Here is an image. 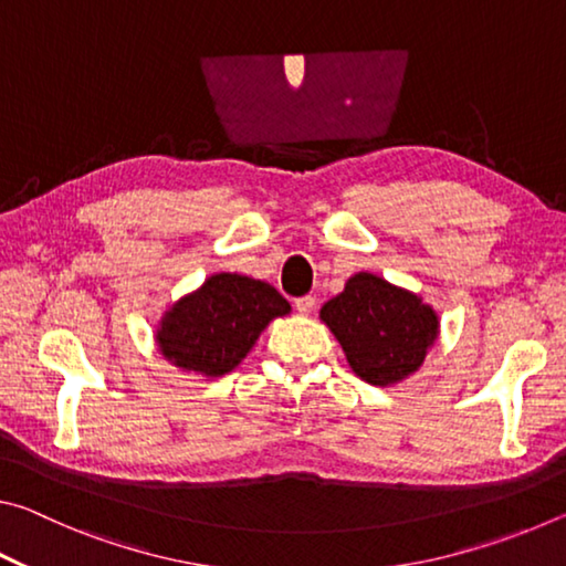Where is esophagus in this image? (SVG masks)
<instances>
[{"label":"esophagus","instance_id":"obj_1","mask_svg":"<svg viewBox=\"0 0 566 566\" xmlns=\"http://www.w3.org/2000/svg\"><path fill=\"white\" fill-rule=\"evenodd\" d=\"M314 304H317V300H314L312 294H306V296H300V300L294 302V306H296V312L300 314H312V310H314Z\"/></svg>","mask_w":566,"mask_h":566}]
</instances>
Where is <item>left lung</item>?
Masks as SVG:
<instances>
[{
  "label": "left lung",
  "instance_id": "left-lung-1",
  "mask_svg": "<svg viewBox=\"0 0 566 566\" xmlns=\"http://www.w3.org/2000/svg\"><path fill=\"white\" fill-rule=\"evenodd\" d=\"M319 317L342 344L354 375L377 387L415 375L439 337L432 306L369 272L349 276Z\"/></svg>",
  "mask_w": 566,
  "mask_h": 566
}]
</instances>
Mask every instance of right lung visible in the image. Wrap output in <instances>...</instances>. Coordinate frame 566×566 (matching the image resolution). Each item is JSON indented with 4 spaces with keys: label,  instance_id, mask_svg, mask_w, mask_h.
I'll use <instances>...</instances> for the list:
<instances>
[{
    "label": "right lung",
    "instance_id": "obj_1",
    "mask_svg": "<svg viewBox=\"0 0 566 566\" xmlns=\"http://www.w3.org/2000/svg\"><path fill=\"white\" fill-rule=\"evenodd\" d=\"M290 310L272 284L244 274H212L165 312L159 352L179 369L222 377L247 357L266 324Z\"/></svg>",
    "mask_w": 566,
    "mask_h": 566
}]
</instances>
